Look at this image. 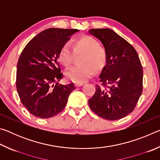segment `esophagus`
<instances>
[{
    "label": "esophagus",
    "instance_id": "obj_1",
    "mask_svg": "<svg viewBox=\"0 0 160 160\" xmlns=\"http://www.w3.org/2000/svg\"><path fill=\"white\" fill-rule=\"evenodd\" d=\"M83 85V83H75V87H81Z\"/></svg>",
    "mask_w": 160,
    "mask_h": 160
}]
</instances>
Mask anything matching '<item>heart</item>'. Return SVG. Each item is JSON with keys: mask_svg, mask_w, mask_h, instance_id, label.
<instances>
[{"mask_svg": "<svg viewBox=\"0 0 160 160\" xmlns=\"http://www.w3.org/2000/svg\"><path fill=\"white\" fill-rule=\"evenodd\" d=\"M72 48L75 54L83 53L81 59L82 66L72 67L66 70V76L70 81L77 83L85 82L92 76L95 70L99 71L106 64V51L92 37L85 36L75 39ZM73 51L68 44H64L58 53L60 63L66 67L69 66L73 58Z\"/></svg>", "mask_w": 160, "mask_h": 160, "instance_id": "obj_1", "label": "heart"}]
</instances>
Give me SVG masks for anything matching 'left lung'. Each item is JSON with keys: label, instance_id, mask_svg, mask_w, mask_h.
I'll return each mask as SVG.
<instances>
[{"label": "left lung", "instance_id": "8db88e82", "mask_svg": "<svg viewBox=\"0 0 160 160\" xmlns=\"http://www.w3.org/2000/svg\"><path fill=\"white\" fill-rule=\"evenodd\" d=\"M91 35L101 41L107 61L99 75L89 106L100 117L115 121L131 113L142 92V67L135 48L110 29H92Z\"/></svg>", "mask_w": 160, "mask_h": 160}]
</instances>
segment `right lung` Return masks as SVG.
Here are the masks:
<instances>
[{
	"label": "right lung",
	"instance_id": "right-lung-1",
	"mask_svg": "<svg viewBox=\"0 0 160 160\" xmlns=\"http://www.w3.org/2000/svg\"><path fill=\"white\" fill-rule=\"evenodd\" d=\"M77 29L49 28L35 36L22 51L17 66L16 87L22 104L32 115L53 117L66 107L73 83L58 85L63 78L58 62L61 48Z\"/></svg>",
	"mask_w": 160,
	"mask_h": 160
}]
</instances>
